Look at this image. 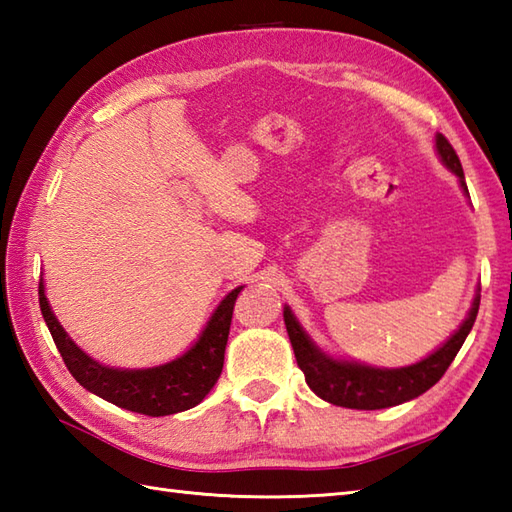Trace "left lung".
<instances>
[{"label":"left lung","mask_w":512,"mask_h":512,"mask_svg":"<svg viewBox=\"0 0 512 512\" xmlns=\"http://www.w3.org/2000/svg\"><path fill=\"white\" fill-rule=\"evenodd\" d=\"M436 147L444 165L460 178L464 193H469L464 182L462 162L449 140L438 134ZM477 310H480V295L475 297L469 317L460 325V330L438 352H433L416 365L400 369H376L358 363L334 361V358L325 356L312 345L288 308H284V321L292 350H295L297 365L306 374V383L314 394L332 402V405L347 409H385L416 398L438 383L453 363V358L458 356L466 336H469Z\"/></svg>","instance_id":"1"}]
</instances>
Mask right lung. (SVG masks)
I'll list each match as a JSON object with an SVG mask.
<instances>
[{"instance_id":"right-lung-1","label":"right lung","mask_w":512,"mask_h":512,"mask_svg":"<svg viewBox=\"0 0 512 512\" xmlns=\"http://www.w3.org/2000/svg\"><path fill=\"white\" fill-rule=\"evenodd\" d=\"M235 288L217 306L200 341L178 361L160 365L154 369H112L99 365L88 354L76 347L68 334L63 332L59 321L48 306L43 295V284L39 281V308L54 339V345L63 358L68 372L92 394L145 416H171V413L187 411L202 402L209 394L224 367V350L231 330L235 299L239 295Z\"/></svg>"}]
</instances>
